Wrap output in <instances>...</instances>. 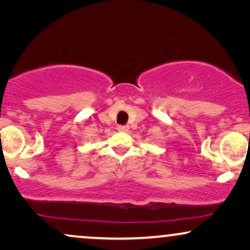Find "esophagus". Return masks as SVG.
I'll return each instance as SVG.
<instances>
[{
	"mask_svg": "<svg viewBox=\"0 0 250 250\" xmlns=\"http://www.w3.org/2000/svg\"><path fill=\"white\" fill-rule=\"evenodd\" d=\"M117 129L119 132H128V129H129V127L127 125H119L118 127H117Z\"/></svg>",
	"mask_w": 250,
	"mask_h": 250,
	"instance_id": "obj_1",
	"label": "esophagus"
}]
</instances>
